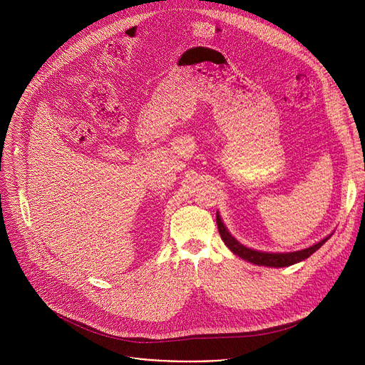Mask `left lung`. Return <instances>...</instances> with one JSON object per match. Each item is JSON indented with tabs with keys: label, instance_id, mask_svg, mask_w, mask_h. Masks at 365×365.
Listing matches in <instances>:
<instances>
[{
	"label": "left lung",
	"instance_id": "1",
	"mask_svg": "<svg viewBox=\"0 0 365 365\" xmlns=\"http://www.w3.org/2000/svg\"><path fill=\"white\" fill-rule=\"evenodd\" d=\"M217 224H218V231L221 234L222 241L225 242V245L237 255H240L241 258L247 259V262L252 263V264H258V266H267V267H287L292 264H296L302 259L310 257L317 250H319L329 237H327L325 240L319 241L318 244L312 245L309 248L300 250V251H294V252H262L257 250H251L244 247L242 244H240L224 227L220 215L217 214Z\"/></svg>",
	"mask_w": 365,
	"mask_h": 365
}]
</instances>
